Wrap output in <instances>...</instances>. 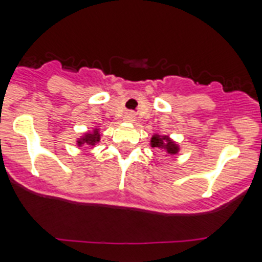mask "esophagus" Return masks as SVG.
I'll return each instance as SVG.
<instances>
[{"instance_id": "1", "label": "esophagus", "mask_w": 262, "mask_h": 262, "mask_svg": "<svg viewBox=\"0 0 262 262\" xmlns=\"http://www.w3.org/2000/svg\"><path fill=\"white\" fill-rule=\"evenodd\" d=\"M125 120L128 122H133L134 121V113L133 112H128L125 115Z\"/></svg>"}]
</instances>
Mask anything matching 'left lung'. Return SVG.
Instances as JSON below:
<instances>
[{
	"mask_svg": "<svg viewBox=\"0 0 262 262\" xmlns=\"http://www.w3.org/2000/svg\"><path fill=\"white\" fill-rule=\"evenodd\" d=\"M150 146L162 150L166 156H177L179 153V150H181L178 142H175L174 140H171L169 136L159 133H156L151 136V138H150Z\"/></svg>",
	"mask_w": 262,
	"mask_h": 262,
	"instance_id": "1",
	"label": "left lung"
}]
</instances>
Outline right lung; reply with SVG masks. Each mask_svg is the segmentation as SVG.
Returning a JSON list of instances; mask_svg holds the SVG:
<instances>
[{
  "label": "right lung",
  "mask_w": 262,
  "mask_h": 262,
  "mask_svg": "<svg viewBox=\"0 0 262 262\" xmlns=\"http://www.w3.org/2000/svg\"><path fill=\"white\" fill-rule=\"evenodd\" d=\"M100 138H101L100 129L96 126V128H93L91 132H85L83 136L77 138L76 144L79 147L85 146V145H92V146H95V145L100 142Z\"/></svg>",
  "instance_id": "1"
}]
</instances>
